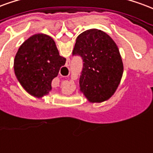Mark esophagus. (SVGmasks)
<instances>
[{"label":"esophagus","mask_w":153,"mask_h":153,"mask_svg":"<svg viewBox=\"0 0 153 153\" xmlns=\"http://www.w3.org/2000/svg\"><path fill=\"white\" fill-rule=\"evenodd\" d=\"M68 64H69V63H68V62H67V65H68Z\"/></svg>","instance_id":"obj_1"}]
</instances>
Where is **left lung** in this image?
<instances>
[{"label": "left lung", "instance_id": "1", "mask_svg": "<svg viewBox=\"0 0 153 153\" xmlns=\"http://www.w3.org/2000/svg\"><path fill=\"white\" fill-rule=\"evenodd\" d=\"M73 56L82 60L80 90L90 102H103L112 97L123 73V60L115 42L104 31L85 30L77 37Z\"/></svg>", "mask_w": 153, "mask_h": 153}]
</instances>
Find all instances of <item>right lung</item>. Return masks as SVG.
Returning <instances> with one entry per match:
<instances>
[{"instance_id": "1", "label": "right lung", "mask_w": 153, "mask_h": 153, "mask_svg": "<svg viewBox=\"0 0 153 153\" xmlns=\"http://www.w3.org/2000/svg\"><path fill=\"white\" fill-rule=\"evenodd\" d=\"M55 42L45 34L30 36L18 50L13 68L21 85L28 93L41 97L52 89L51 82L65 65Z\"/></svg>"}]
</instances>
